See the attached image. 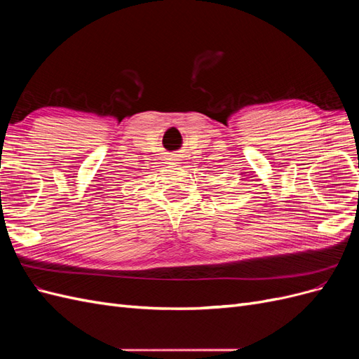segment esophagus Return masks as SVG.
Segmentation results:
<instances>
[{
  "label": "esophagus",
  "mask_w": 359,
  "mask_h": 359,
  "mask_svg": "<svg viewBox=\"0 0 359 359\" xmlns=\"http://www.w3.org/2000/svg\"><path fill=\"white\" fill-rule=\"evenodd\" d=\"M169 165H173V166H180L181 165V160L178 156H170L169 158Z\"/></svg>",
  "instance_id": "obj_1"
}]
</instances>
